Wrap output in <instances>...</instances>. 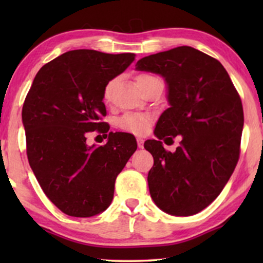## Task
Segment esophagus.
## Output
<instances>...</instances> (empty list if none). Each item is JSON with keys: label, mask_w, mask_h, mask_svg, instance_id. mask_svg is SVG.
<instances>
[{"label": "esophagus", "mask_w": 263, "mask_h": 263, "mask_svg": "<svg viewBox=\"0 0 263 263\" xmlns=\"http://www.w3.org/2000/svg\"><path fill=\"white\" fill-rule=\"evenodd\" d=\"M136 142H138L139 148H142V147H143V139L142 138H136Z\"/></svg>", "instance_id": "obj_1"}]
</instances>
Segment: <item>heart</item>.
I'll return each mask as SVG.
<instances>
[{"label": "heart", "instance_id": "1", "mask_svg": "<svg viewBox=\"0 0 263 263\" xmlns=\"http://www.w3.org/2000/svg\"><path fill=\"white\" fill-rule=\"evenodd\" d=\"M153 78L154 77H152V75H140L136 82H138V86H140L145 81H148ZM112 86H114V81H110L109 84L105 86V88H104V99L105 100L110 99ZM151 123H152V118H151L148 115L127 114L118 120L117 125L122 129V130L133 133V134L141 135V134H145V133L148 130Z\"/></svg>", "mask_w": 263, "mask_h": 263}]
</instances>
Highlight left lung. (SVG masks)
Instances as JSON below:
<instances>
[{
    "label": "left lung",
    "mask_w": 263,
    "mask_h": 263,
    "mask_svg": "<svg viewBox=\"0 0 263 263\" xmlns=\"http://www.w3.org/2000/svg\"><path fill=\"white\" fill-rule=\"evenodd\" d=\"M136 69L165 79L170 104L157 122V140L143 145L154 159L151 197L167 214L199 213L217 199L238 161L244 123L238 92L218 60L192 46L143 57ZM177 135L180 146L167 153L160 140Z\"/></svg>",
    "instance_id": "8db88e82"
}]
</instances>
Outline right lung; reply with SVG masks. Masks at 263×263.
Wrapping results in <instances>:
<instances>
[{
    "label": "right lung",
    "mask_w": 263,
    "mask_h": 263,
    "mask_svg": "<svg viewBox=\"0 0 263 263\" xmlns=\"http://www.w3.org/2000/svg\"><path fill=\"white\" fill-rule=\"evenodd\" d=\"M134 60V53L64 52L39 69L25 99L28 163L49 200L70 217L110 206L116 177L138 147L132 134L112 132L104 146L86 143L88 133L109 132L104 88Z\"/></svg>",
    "instance_id": "1"
}]
</instances>
